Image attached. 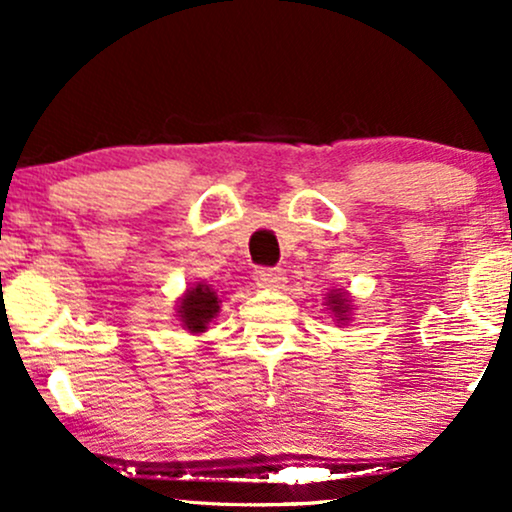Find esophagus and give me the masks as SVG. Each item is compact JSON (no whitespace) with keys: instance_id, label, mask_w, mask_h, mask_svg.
Segmentation results:
<instances>
[{"instance_id":"esophagus-1","label":"esophagus","mask_w":512,"mask_h":512,"mask_svg":"<svg viewBox=\"0 0 512 512\" xmlns=\"http://www.w3.org/2000/svg\"><path fill=\"white\" fill-rule=\"evenodd\" d=\"M254 279L258 286H263V289H282L286 282L282 270H275V268H258L254 272Z\"/></svg>"}]
</instances>
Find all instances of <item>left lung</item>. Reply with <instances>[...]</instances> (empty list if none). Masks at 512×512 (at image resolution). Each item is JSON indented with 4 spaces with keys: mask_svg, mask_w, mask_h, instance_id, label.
Instances as JSON below:
<instances>
[{
    "mask_svg": "<svg viewBox=\"0 0 512 512\" xmlns=\"http://www.w3.org/2000/svg\"><path fill=\"white\" fill-rule=\"evenodd\" d=\"M328 310L335 314V319H338V324H347L349 321V314H352V300L345 291H331L328 293V300H326Z\"/></svg>",
    "mask_w": 512,
    "mask_h": 512,
    "instance_id": "left-lung-1",
    "label": "left lung"
}]
</instances>
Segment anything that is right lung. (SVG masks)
<instances>
[{"mask_svg": "<svg viewBox=\"0 0 512 512\" xmlns=\"http://www.w3.org/2000/svg\"><path fill=\"white\" fill-rule=\"evenodd\" d=\"M219 296L212 286L207 284H195L188 289L184 296L179 298L177 305V317L181 326L188 328L191 333H205L209 321L219 312Z\"/></svg>", "mask_w": 512, "mask_h": 512, "instance_id": "obj_1", "label": "right lung"}]
</instances>
